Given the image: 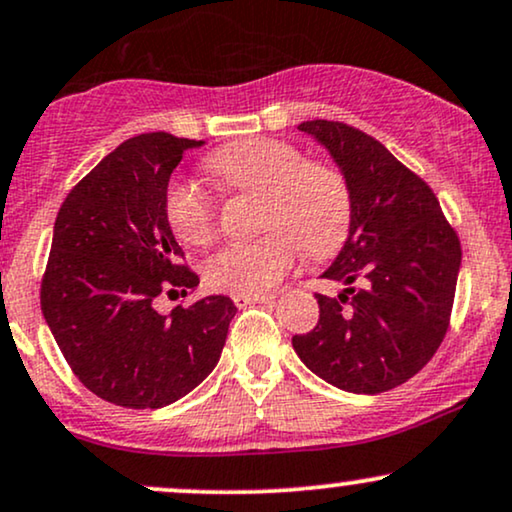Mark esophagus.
Listing matches in <instances>:
<instances>
[{"label": "esophagus", "mask_w": 512, "mask_h": 512, "mask_svg": "<svg viewBox=\"0 0 512 512\" xmlns=\"http://www.w3.org/2000/svg\"><path fill=\"white\" fill-rule=\"evenodd\" d=\"M276 298L274 293H260V295H245V293H238L233 295V303L238 307H248V305H255V303H272Z\"/></svg>", "instance_id": "esophagus-1"}]
</instances>
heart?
Returning <instances> with one entry per match:
<instances>
[{
	"instance_id": "b5f03b06",
	"label": "heart",
	"mask_w": 512,
	"mask_h": 512,
	"mask_svg": "<svg viewBox=\"0 0 512 512\" xmlns=\"http://www.w3.org/2000/svg\"><path fill=\"white\" fill-rule=\"evenodd\" d=\"M207 169L224 188L260 195L250 243H233L207 262V283L224 293L272 291L293 267L295 248L326 260L346 245L353 224V193L336 166L307 162L300 147L255 138L226 145L207 157ZM166 221L183 243L205 245L217 231V207L205 190L178 181L166 190Z\"/></svg>"
}]
</instances>
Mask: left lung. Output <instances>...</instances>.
Segmentation results:
<instances>
[{
	"label": "left lung",
	"instance_id": "1",
	"mask_svg": "<svg viewBox=\"0 0 512 512\" xmlns=\"http://www.w3.org/2000/svg\"><path fill=\"white\" fill-rule=\"evenodd\" d=\"M346 176L353 224L322 274L346 283L338 298L315 293L319 322L293 336L317 377L350 393L405 384L439 350L460 272V238L434 190L372 135L341 121H305Z\"/></svg>",
	"mask_w": 512,
	"mask_h": 512
}]
</instances>
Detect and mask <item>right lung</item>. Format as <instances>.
Segmentation results:
<instances>
[{
  "label": "right lung",
  "instance_id": "add662e5",
  "mask_svg": "<svg viewBox=\"0 0 512 512\" xmlns=\"http://www.w3.org/2000/svg\"><path fill=\"white\" fill-rule=\"evenodd\" d=\"M200 145L171 133L128 138L73 186L54 221L42 315L80 384L121 408H164L193 391L236 315L226 295L155 310L162 293L200 283L164 212L171 174Z\"/></svg>",
  "mask_w": 512,
  "mask_h": 512
}]
</instances>
